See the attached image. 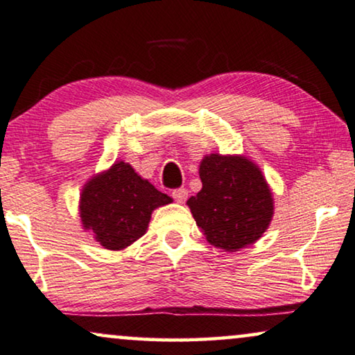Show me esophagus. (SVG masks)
I'll list each match as a JSON object with an SVG mask.
<instances>
[{
	"label": "esophagus",
	"mask_w": 355,
	"mask_h": 355,
	"mask_svg": "<svg viewBox=\"0 0 355 355\" xmlns=\"http://www.w3.org/2000/svg\"><path fill=\"white\" fill-rule=\"evenodd\" d=\"M187 195H189V192H187V189H184V187H179V189H174L173 192H171V197L176 200L178 203H184L187 200Z\"/></svg>",
	"instance_id": "esophagus-1"
}]
</instances>
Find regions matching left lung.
I'll use <instances>...</instances> for the list:
<instances>
[{"instance_id": "1", "label": "left lung", "mask_w": 355, "mask_h": 355, "mask_svg": "<svg viewBox=\"0 0 355 355\" xmlns=\"http://www.w3.org/2000/svg\"><path fill=\"white\" fill-rule=\"evenodd\" d=\"M200 179L203 187L187 205L209 243L237 251L266 232L274 202L259 168L243 157L211 153L200 163Z\"/></svg>"}]
</instances>
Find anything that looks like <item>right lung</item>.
Listing matches in <instances>:
<instances>
[{"label":"right lung","instance_id":"1","mask_svg":"<svg viewBox=\"0 0 355 355\" xmlns=\"http://www.w3.org/2000/svg\"><path fill=\"white\" fill-rule=\"evenodd\" d=\"M168 203L166 193L137 176L131 165L116 162L86 184L80 214L83 227L92 230L104 248L121 250L141 239L153 209Z\"/></svg>","mask_w":355,"mask_h":355}]
</instances>
